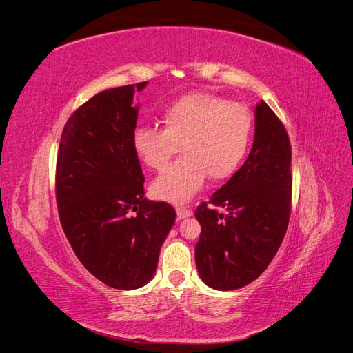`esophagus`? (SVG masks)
Returning <instances> with one entry per match:
<instances>
[{
	"mask_svg": "<svg viewBox=\"0 0 353 353\" xmlns=\"http://www.w3.org/2000/svg\"><path fill=\"white\" fill-rule=\"evenodd\" d=\"M191 215H193V212H191L190 209L176 208V216H178V219H185V218H188Z\"/></svg>",
	"mask_w": 353,
	"mask_h": 353,
	"instance_id": "obj_1",
	"label": "esophagus"
}]
</instances>
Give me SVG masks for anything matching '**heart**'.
<instances>
[{
    "instance_id": "heart-1",
    "label": "heart",
    "mask_w": 353,
    "mask_h": 353,
    "mask_svg": "<svg viewBox=\"0 0 353 353\" xmlns=\"http://www.w3.org/2000/svg\"><path fill=\"white\" fill-rule=\"evenodd\" d=\"M165 128L140 126L132 135V148L150 169L160 170L183 148L184 157L160 174L152 184L153 197L183 205L209 176H232L248 154L253 117L248 109L218 95L191 92L163 112Z\"/></svg>"
}]
</instances>
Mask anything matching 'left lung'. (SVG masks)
Wrapping results in <instances>:
<instances>
[{
  "label": "left lung",
  "instance_id": "8db88e82",
  "mask_svg": "<svg viewBox=\"0 0 353 353\" xmlns=\"http://www.w3.org/2000/svg\"><path fill=\"white\" fill-rule=\"evenodd\" d=\"M292 145L284 125L263 100L254 109V140L243 166L196 218L200 279L215 290H236L268 268L285 236L292 206Z\"/></svg>",
  "mask_w": 353,
  "mask_h": 353
}]
</instances>
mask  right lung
I'll return each instance as SVG.
<instances>
[{
    "label": "right lung",
    "mask_w": 353,
    "mask_h": 353,
    "mask_svg": "<svg viewBox=\"0 0 353 353\" xmlns=\"http://www.w3.org/2000/svg\"><path fill=\"white\" fill-rule=\"evenodd\" d=\"M145 85L105 90L83 103L63 128L57 156L63 231L85 268L119 290L153 279L176 216L168 203L144 199V175L132 148L140 105L132 101Z\"/></svg>",
    "instance_id": "right-lung-1"
}]
</instances>
